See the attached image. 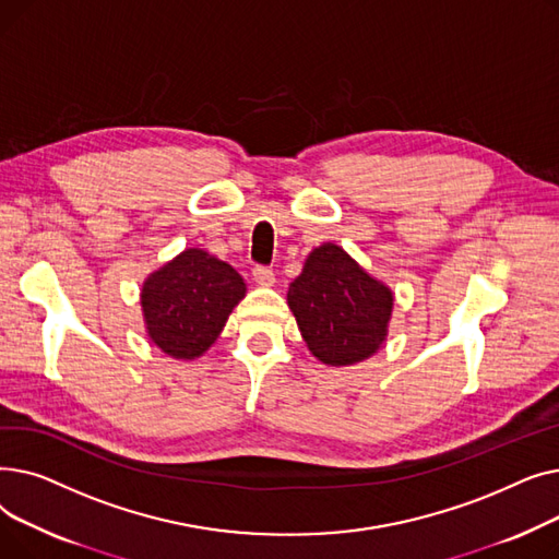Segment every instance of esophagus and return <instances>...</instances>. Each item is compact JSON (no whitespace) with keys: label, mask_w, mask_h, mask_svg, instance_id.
<instances>
[{"label":"esophagus","mask_w":559,"mask_h":559,"mask_svg":"<svg viewBox=\"0 0 559 559\" xmlns=\"http://www.w3.org/2000/svg\"><path fill=\"white\" fill-rule=\"evenodd\" d=\"M253 281L262 287H270L274 285V272L270 267H264V264H255L253 267Z\"/></svg>","instance_id":"1"}]
</instances>
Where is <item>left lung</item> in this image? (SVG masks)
Masks as SVG:
<instances>
[{
    "label": "left lung",
    "instance_id": "left-lung-1",
    "mask_svg": "<svg viewBox=\"0 0 559 559\" xmlns=\"http://www.w3.org/2000/svg\"><path fill=\"white\" fill-rule=\"evenodd\" d=\"M287 304L312 356L344 367L373 356L383 344L394 299L344 249L321 245L289 285Z\"/></svg>",
    "mask_w": 559,
    "mask_h": 559
}]
</instances>
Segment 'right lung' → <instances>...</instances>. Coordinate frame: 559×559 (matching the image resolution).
I'll use <instances>...</instances> for the list:
<instances>
[{
	"label": "right lung",
	"instance_id": "obj_1",
	"mask_svg": "<svg viewBox=\"0 0 559 559\" xmlns=\"http://www.w3.org/2000/svg\"><path fill=\"white\" fill-rule=\"evenodd\" d=\"M245 292L242 276L230 264L186 249L142 285L146 333L167 356L194 360L217 340Z\"/></svg>",
	"mask_w": 559,
	"mask_h": 559
}]
</instances>
